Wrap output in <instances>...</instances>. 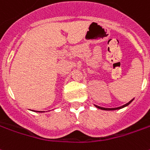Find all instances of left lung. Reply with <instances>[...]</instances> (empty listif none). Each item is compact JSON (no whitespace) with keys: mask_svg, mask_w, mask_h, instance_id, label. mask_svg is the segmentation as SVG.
Listing matches in <instances>:
<instances>
[{"mask_svg":"<svg viewBox=\"0 0 150 150\" xmlns=\"http://www.w3.org/2000/svg\"><path fill=\"white\" fill-rule=\"evenodd\" d=\"M133 101V99L132 100H131L129 103H126L125 105H123V106H121V107H118V108H102V107H99V106H97V105H95L96 106V108H99V109H102V110H117V109H121V108H125V107H126V106H128V105L131 103V102Z\"/></svg>","mask_w":150,"mask_h":150,"instance_id":"1","label":"left lung"}]
</instances>
